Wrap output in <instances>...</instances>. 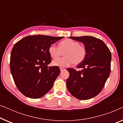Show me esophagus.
Segmentation results:
<instances>
[{"label":"esophagus","instance_id":"obj_1","mask_svg":"<svg viewBox=\"0 0 123 123\" xmlns=\"http://www.w3.org/2000/svg\"><path fill=\"white\" fill-rule=\"evenodd\" d=\"M60 71H63V70H65V68H63V67H60Z\"/></svg>","mask_w":123,"mask_h":123}]
</instances>
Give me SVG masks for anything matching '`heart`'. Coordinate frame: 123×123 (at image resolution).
Wrapping results in <instances>:
<instances>
[{
    "label": "heart",
    "instance_id": "heart-1",
    "mask_svg": "<svg viewBox=\"0 0 123 123\" xmlns=\"http://www.w3.org/2000/svg\"><path fill=\"white\" fill-rule=\"evenodd\" d=\"M49 53L53 59L58 58L64 53V58L54 60L52 64L54 66L64 67L70 66L73 63L74 64L82 63L86 56L87 50L78 42L66 39L60 42L59 47L55 45H50Z\"/></svg>",
    "mask_w": 123,
    "mask_h": 123
}]
</instances>
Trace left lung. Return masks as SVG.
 Masks as SVG:
<instances>
[{
	"label": "left lung",
	"instance_id": "left-lung-1",
	"mask_svg": "<svg viewBox=\"0 0 123 123\" xmlns=\"http://www.w3.org/2000/svg\"><path fill=\"white\" fill-rule=\"evenodd\" d=\"M83 43L86 49V56L77 66L76 71L68 68L69 77L67 88L71 95L79 100H85L97 96L104 87L110 73L111 54L102 40L93 36L69 37Z\"/></svg>",
	"mask_w": 123,
	"mask_h": 123
}]
</instances>
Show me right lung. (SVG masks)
Here are the masks:
<instances>
[{"label": "right lung", "mask_w": 123, "mask_h": 123, "mask_svg": "<svg viewBox=\"0 0 123 123\" xmlns=\"http://www.w3.org/2000/svg\"><path fill=\"white\" fill-rule=\"evenodd\" d=\"M63 37L33 35L15 43L10 68L17 87L25 96L40 98L53 87L60 70L58 66L48 67L51 62L49 48Z\"/></svg>", "instance_id": "obj_1"}]
</instances>
